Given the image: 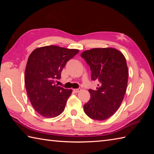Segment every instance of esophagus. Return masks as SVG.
<instances>
[{
	"label": "esophagus",
	"mask_w": 154,
	"mask_h": 154,
	"mask_svg": "<svg viewBox=\"0 0 154 154\" xmlns=\"http://www.w3.org/2000/svg\"><path fill=\"white\" fill-rule=\"evenodd\" d=\"M81 90V88H79V89H73V91H74L75 93H79Z\"/></svg>",
	"instance_id": "esophagus-1"
}]
</instances>
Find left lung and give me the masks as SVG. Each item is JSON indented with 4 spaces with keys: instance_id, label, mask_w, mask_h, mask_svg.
Segmentation results:
<instances>
[{
    "instance_id": "obj_1",
    "label": "left lung",
    "mask_w": 154,
    "mask_h": 154,
    "mask_svg": "<svg viewBox=\"0 0 154 154\" xmlns=\"http://www.w3.org/2000/svg\"><path fill=\"white\" fill-rule=\"evenodd\" d=\"M91 70V79L99 81L97 90L89 89L91 99L84 104L89 118L103 120L119 109L125 94L128 69L122 52L112 48H93L81 54Z\"/></svg>"
}]
</instances>
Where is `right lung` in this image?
I'll return each instance as SVG.
<instances>
[{"instance_id": "right-lung-1", "label": "right lung", "mask_w": 154, "mask_h": 154, "mask_svg": "<svg viewBox=\"0 0 154 154\" xmlns=\"http://www.w3.org/2000/svg\"><path fill=\"white\" fill-rule=\"evenodd\" d=\"M79 50L48 45L38 48L28 57L24 82L29 99L35 110L45 118H54L65 109L71 89L57 86L55 81L67 62Z\"/></svg>"}]
</instances>
